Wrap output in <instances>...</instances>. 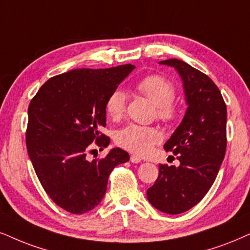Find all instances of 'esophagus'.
I'll use <instances>...</instances> for the list:
<instances>
[{"label":"esophagus","mask_w":250,"mask_h":250,"mask_svg":"<svg viewBox=\"0 0 250 250\" xmlns=\"http://www.w3.org/2000/svg\"><path fill=\"white\" fill-rule=\"evenodd\" d=\"M130 160H131V162L132 163H139V162H141V159H140V156H138V155H131V158H130Z\"/></svg>","instance_id":"34e87169"}]
</instances>
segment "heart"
Masks as SVG:
<instances>
[{
  "mask_svg": "<svg viewBox=\"0 0 250 250\" xmlns=\"http://www.w3.org/2000/svg\"><path fill=\"white\" fill-rule=\"evenodd\" d=\"M137 89L156 106V117L162 122L170 123L178 116L177 106L172 103L176 96L174 84L163 76L149 75L137 83ZM126 109V94L123 89H115L107 97L105 110L111 119L118 120ZM161 140L158 130L149 126L130 124L117 134L116 141L122 148L138 155H147L154 145Z\"/></svg>",
  "mask_w": 250,
  "mask_h": 250,
  "instance_id": "heart-1",
  "label": "heart"
}]
</instances>
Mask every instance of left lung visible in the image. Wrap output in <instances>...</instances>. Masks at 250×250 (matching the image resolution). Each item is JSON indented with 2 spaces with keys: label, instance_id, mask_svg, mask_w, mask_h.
<instances>
[{
  "label": "left lung",
  "instance_id": "1",
  "mask_svg": "<svg viewBox=\"0 0 250 250\" xmlns=\"http://www.w3.org/2000/svg\"><path fill=\"white\" fill-rule=\"evenodd\" d=\"M159 63L180 74L188 107L163 146L177 155L180 166L160 165L147 198L159 211L180 214L198 204L217 177L226 153L227 109L220 90L204 73L178 59Z\"/></svg>",
  "mask_w": 250,
  "mask_h": 250
}]
</instances>
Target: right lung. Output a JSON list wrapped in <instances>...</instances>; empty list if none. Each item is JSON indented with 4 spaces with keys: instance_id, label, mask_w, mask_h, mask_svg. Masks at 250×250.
Listing matches in <instances>:
<instances>
[{
    "instance_id": "1",
    "label": "right lung",
    "mask_w": 250,
    "mask_h": 250,
    "mask_svg": "<svg viewBox=\"0 0 250 250\" xmlns=\"http://www.w3.org/2000/svg\"><path fill=\"white\" fill-rule=\"evenodd\" d=\"M135 67L73 69L46 81L30 102L26 147L33 168L50 198L73 214L100 204L110 172L130 160L127 152L112 148L104 159H87L94 146L101 150L110 138L105 103ZM95 142V144H92Z\"/></svg>"
}]
</instances>
